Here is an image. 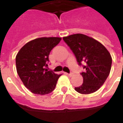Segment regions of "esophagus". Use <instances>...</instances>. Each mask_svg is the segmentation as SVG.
<instances>
[{
    "label": "esophagus",
    "instance_id": "1",
    "mask_svg": "<svg viewBox=\"0 0 123 123\" xmlns=\"http://www.w3.org/2000/svg\"><path fill=\"white\" fill-rule=\"evenodd\" d=\"M66 74H67L68 76H69V77H71V76L73 75V73H71H71H66Z\"/></svg>",
    "mask_w": 123,
    "mask_h": 123
}]
</instances>
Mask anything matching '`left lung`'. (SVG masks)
Returning a JSON list of instances; mask_svg holds the SVG:
<instances>
[{"instance_id":"obj_1","label":"left lung","mask_w":123,"mask_h":123,"mask_svg":"<svg viewBox=\"0 0 123 123\" xmlns=\"http://www.w3.org/2000/svg\"><path fill=\"white\" fill-rule=\"evenodd\" d=\"M63 40L74 54L79 65L84 69L81 73L83 84L75 87V91L84 94L98 91L111 71L112 57L109 51L101 43L82 34L64 37Z\"/></svg>"}]
</instances>
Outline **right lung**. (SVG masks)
<instances>
[{
  "instance_id": "add662e5",
  "label": "right lung",
  "mask_w": 123,
  "mask_h": 123,
  "mask_svg": "<svg viewBox=\"0 0 123 123\" xmlns=\"http://www.w3.org/2000/svg\"><path fill=\"white\" fill-rule=\"evenodd\" d=\"M61 40V37H40L28 42L16 57L17 73L24 86L36 94L44 95L54 90L57 75L46 68L51 50Z\"/></svg>"
}]
</instances>
